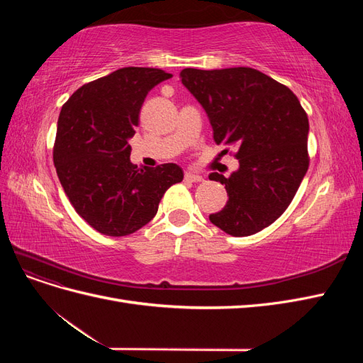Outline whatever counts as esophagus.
I'll return each instance as SVG.
<instances>
[{
	"instance_id": "34e87169",
	"label": "esophagus",
	"mask_w": 363,
	"mask_h": 363,
	"mask_svg": "<svg viewBox=\"0 0 363 363\" xmlns=\"http://www.w3.org/2000/svg\"><path fill=\"white\" fill-rule=\"evenodd\" d=\"M184 179L188 180V182H194V183H199V182H203V180H204L203 175H199V174L191 172V171H188V172L184 174Z\"/></svg>"
}]
</instances>
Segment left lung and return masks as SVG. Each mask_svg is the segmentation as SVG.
<instances>
[{
  "mask_svg": "<svg viewBox=\"0 0 363 363\" xmlns=\"http://www.w3.org/2000/svg\"><path fill=\"white\" fill-rule=\"evenodd\" d=\"M180 77L204 107L216 144L238 148L236 172L208 175L228 195L208 219L227 235H255L286 211L309 168L307 113L289 87L257 69L186 68Z\"/></svg>",
  "mask_w": 363,
  "mask_h": 363,
  "instance_id": "left-lung-1",
  "label": "left lung"
}]
</instances>
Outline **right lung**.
<instances>
[{
    "label": "right lung",
    "mask_w": 363,
    "mask_h": 363,
    "mask_svg": "<svg viewBox=\"0 0 363 363\" xmlns=\"http://www.w3.org/2000/svg\"><path fill=\"white\" fill-rule=\"evenodd\" d=\"M169 77L157 68H121L83 84L62 106L54 167L75 212L101 235L138 232L156 216L163 194L183 180L175 163L138 168L130 162L140 107Z\"/></svg>",
    "instance_id": "1"
}]
</instances>
